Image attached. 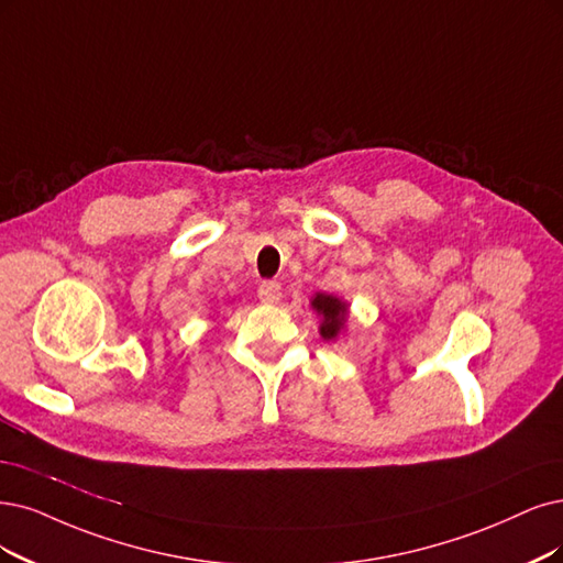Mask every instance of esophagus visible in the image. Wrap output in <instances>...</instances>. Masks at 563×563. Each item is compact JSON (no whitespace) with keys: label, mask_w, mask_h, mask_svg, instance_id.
<instances>
[{"label":"esophagus","mask_w":563,"mask_h":563,"mask_svg":"<svg viewBox=\"0 0 563 563\" xmlns=\"http://www.w3.org/2000/svg\"><path fill=\"white\" fill-rule=\"evenodd\" d=\"M280 283H276V280H264L260 287H257V297H260V301H264V303H276L278 299H280Z\"/></svg>","instance_id":"esophagus-1"}]
</instances>
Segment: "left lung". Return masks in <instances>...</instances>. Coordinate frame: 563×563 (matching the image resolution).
Instances as JSON below:
<instances>
[{
	"label": "left lung",
	"instance_id": "obj_1",
	"mask_svg": "<svg viewBox=\"0 0 563 563\" xmlns=\"http://www.w3.org/2000/svg\"><path fill=\"white\" fill-rule=\"evenodd\" d=\"M313 308L318 310V313H322V318H324V322H322V327H320V334H322L324 339H334V336L339 334V331H341L343 322H345V313H347L345 303L339 301L336 297L318 295V297L313 299Z\"/></svg>",
	"mask_w": 563,
	"mask_h": 563
}]
</instances>
